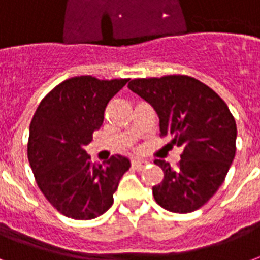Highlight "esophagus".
I'll list each match as a JSON object with an SVG mask.
<instances>
[{
  "label": "esophagus",
  "instance_id": "obj_1",
  "mask_svg": "<svg viewBox=\"0 0 260 260\" xmlns=\"http://www.w3.org/2000/svg\"><path fill=\"white\" fill-rule=\"evenodd\" d=\"M148 162L144 161V159H132V168H135V169H143L144 166L147 165Z\"/></svg>",
  "mask_w": 260,
  "mask_h": 260
}]
</instances>
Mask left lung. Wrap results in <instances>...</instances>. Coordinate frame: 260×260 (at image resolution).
I'll return each instance as SVG.
<instances>
[{"mask_svg":"<svg viewBox=\"0 0 260 260\" xmlns=\"http://www.w3.org/2000/svg\"><path fill=\"white\" fill-rule=\"evenodd\" d=\"M128 88L151 105L162 136L183 148L177 168L164 170L152 187L158 205L172 213H192L218 191L235 159L237 128L231 110L210 87L193 77L170 75L131 80Z\"/></svg>","mask_w":260,"mask_h":260,"instance_id":"8db88e82","label":"left lung"}]
</instances>
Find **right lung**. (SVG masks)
<instances>
[{"label":"right lung","mask_w":260,"mask_h":260,"mask_svg":"<svg viewBox=\"0 0 260 260\" xmlns=\"http://www.w3.org/2000/svg\"><path fill=\"white\" fill-rule=\"evenodd\" d=\"M129 79L65 80L42 99L29 124L28 161L46 199L73 219H92L113 205V193L131 162L113 155L92 165L86 146L104 122L109 101Z\"/></svg>","instance_id":"add662e5"}]
</instances>
